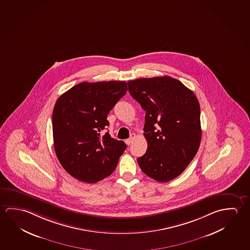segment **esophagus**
I'll list each match as a JSON object with an SVG mask.
<instances>
[{
	"label": "esophagus",
	"instance_id": "34e87169",
	"mask_svg": "<svg viewBox=\"0 0 250 250\" xmlns=\"http://www.w3.org/2000/svg\"><path fill=\"white\" fill-rule=\"evenodd\" d=\"M135 134H131V137H130L129 139H126V140H125V143H126L127 145H128V146H129V145H131V144L132 143L133 141H134V139H135Z\"/></svg>",
	"mask_w": 250,
	"mask_h": 250
}]
</instances>
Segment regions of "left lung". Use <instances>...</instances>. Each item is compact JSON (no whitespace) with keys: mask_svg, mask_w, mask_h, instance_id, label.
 Segmentation results:
<instances>
[{"mask_svg":"<svg viewBox=\"0 0 250 250\" xmlns=\"http://www.w3.org/2000/svg\"><path fill=\"white\" fill-rule=\"evenodd\" d=\"M131 97L146 111L147 150L138 158L141 170L160 182L181 174L200 147L201 107L196 96L171 77L129 81Z\"/></svg>","mask_w":250,"mask_h":250,"instance_id":"left-lung-1","label":"left lung"}]
</instances>
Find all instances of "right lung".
Returning <instances> with one entry per match:
<instances>
[{
    "label": "right lung",
    "mask_w": 250,
    "mask_h": 250,
    "mask_svg": "<svg viewBox=\"0 0 250 250\" xmlns=\"http://www.w3.org/2000/svg\"><path fill=\"white\" fill-rule=\"evenodd\" d=\"M126 91L124 81L83 82L57 100L54 148L62 167L77 180L96 183L114 171L126 145L103 132L109 126L107 115Z\"/></svg>",
    "instance_id": "add662e5"
}]
</instances>
